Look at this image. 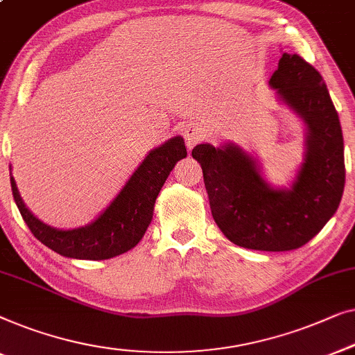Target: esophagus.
Segmentation results:
<instances>
[{
    "label": "esophagus",
    "mask_w": 355,
    "mask_h": 355,
    "mask_svg": "<svg viewBox=\"0 0 355 355\" xmlns=\"http://www.w3.org/2000/svg\"><path fill=\"white\" fill-rule=\"evenodd\" d=\"M183 137L184 141H187V146L193 148L194 144L199 143L204 138V130L199 127L198 123H188V125L183 128Z\"/></svg>",
    "instance_id": "34e87169"
}]
</instances>
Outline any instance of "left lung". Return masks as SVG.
I'll use <instances>...</instances> for the list:
<instances>
[{
	"label": "left lung",
	"mask_w": 355,
	"mask_h": 355,
	"mask_svg": "<svg viewBox=\"0 0 355 355\" xmlns=\"http://www.w3.org/2000/svg\"><path fill=\"white\" fill-rule=\"evenodd\" d=\"M278 101L306 127L304 159L289 187H273L241 146L201 143V164L212 217L222 233L256 251H291L311 241L338 211L344 191V141L336 109L317 69L283 53L268 80Z\"/></svg>",
	"instance_id": "1"
}]
</instances>
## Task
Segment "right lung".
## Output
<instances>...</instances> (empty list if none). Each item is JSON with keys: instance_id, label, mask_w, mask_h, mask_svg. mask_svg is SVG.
I'll list each match as a JSON object with an SVG mask.
<instances>
[{"instance_id": "obj_1", "label": "right lung", "mask_w": 355, "mask_h": 355, "mask_svg": "<svg viewBox=\"0 0 355 355\" xmlns=\"http://www.w3.org/2000/svg\"><path fill=\"white\" fill-rule=\"evenodd\" d=\"M183 157H187V148L180 135L151 149L112 202L85 227L62 230L40 220L26 206L11 173L14 201L30 232L44 246L64 257L104 261L121 256L141 241L153 220L154 204L161 188ZM9 171H12L11 166Z\"/></svg>"}]
</instances>
